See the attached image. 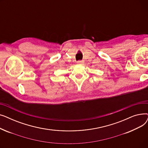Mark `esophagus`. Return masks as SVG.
<instances>
[{
  "label": "esophagus",
  "mask_w": 148,
  "mask_h": 148,
  "mask_svg": "<svg viewBox=\"0 0 148 148\" xmlns=\"http://www.w3.org/2000/svg\"><path fill=\"white\" fill-rule=\"evenodd\" d=\"M77 65H83L84 64V61L83 60H79L77 62Z\"/></svg>",
  "instance_id": "obj_1"
}]
</instances>
